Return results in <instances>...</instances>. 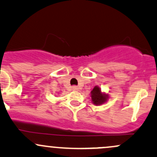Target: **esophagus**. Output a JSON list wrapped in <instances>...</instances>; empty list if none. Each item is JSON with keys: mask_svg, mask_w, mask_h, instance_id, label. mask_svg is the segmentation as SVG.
<instances>
[{"mask_svg": "<svg viewBox=\"0 0 157 157\" xmlns=\"http://www.w3.org/2000/svg\"><path fill=\"white\" fill-rule=\"evenodd\" d=\"M72 90L77 91V90H79V88L77 86H72Z\"/></svg>", "mask_w": 157, "mask_h": 157, "instance_id": "1", "label": "esophagus"}]
</instances>
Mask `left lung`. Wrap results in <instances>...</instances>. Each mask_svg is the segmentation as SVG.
Here are the masks:
<instances>
[{
    "instance_id": "obj_1",
    "label": "left lung",
    "mask_w": 157,
    "mask_h": 157,
    "mask_svg": "<svg viewBox=\"0 0 157 157\" xmlns=\"http://www.w3.org/2000/svg\"><path fill=\"white\" fill-rule=\"evenodd\" d=\"M91 98L92 103L94 105H101L107 101L109 96L107 94L101 92V89L96 86L91 92Z\"/></svg>"
}]
</instances>
